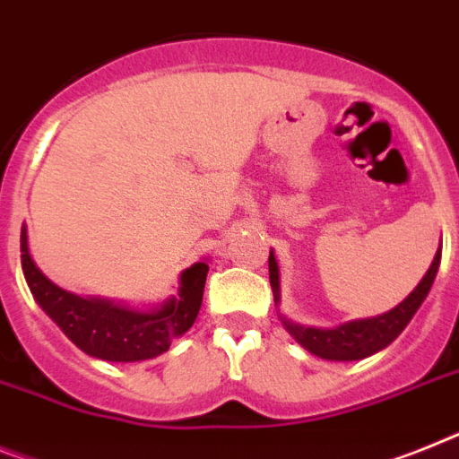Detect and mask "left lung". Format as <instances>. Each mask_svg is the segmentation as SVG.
Segmentation results:
<instances>
[{
    "label": "left lung",
    "instance_id": "1",
    "mask_svg": "<svg viewBox=\"0 0 459 459\" xmlns=\"http://www.w3.org/2000/svg\"><path fill=\"white\" fill-rule=\"evenodd\" d=\"M438 262H441V250H437L432 267L427 269L420 283L416 290L406 297L399 307L393 311L383 313L378 318L369 320H355V323H346L336 330H316V327H301L297 323H290L283 318V325L288 332L295 336L301 346L308 352L318 355L325 359H336V362H351V359L369 358L374 352L383 351L385 346L397 339L404 332L411 318L416 316L420 304L425 301L427 292L432 288L434 278L438 272ZM269 283H272L273 301H281V283H278V264L273 253H269Z\"/></svg>",
    "mask_w": 459,
    "mask_h": 459
}]
</instances>
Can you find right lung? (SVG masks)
Returning <instances> with one entry per match:
<instances>
[{
  "mask_svg": "<svg viewBox=\"0 0 459 459\" xmlns=\"http://www.w3.org/2000/svg\"><path fill=\"white\" fill-rule=\"evenodd\" d=\"M25 281L39 307L74 343L92 358L108 362H139L169 351L176 336L186 334L202 307L209 264L197 262L181 273V288L158 311L141 313L104 299H83L50 283L27 250V230L21 232Z\"/></svg>",
  "mask_w": 459,
  "mask_h": 459,
  "instance_id": "obj_1",
  "label": "right lung"
}]
</instances>
